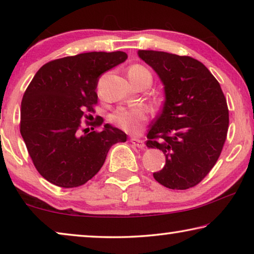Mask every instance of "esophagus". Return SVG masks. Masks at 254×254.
<instances>
[{
    "label": "esophagus",
    "mask_w": 254,
    "mask_h": 254,
    "mask_svg": "<svg viewBox=\"0 0 254 254\" xmlns=\"http://www.w3.org/2000/svg\"><path fill=\"white\" fill-rule=\"evenodd\" d=\"M131 142L135 145V147H137L139 149H144L145 144H144V141L143 140H140L137 139V137H131Z\"/></svg>",
    "instance_id": "esophagus-1"
}]
</instances>
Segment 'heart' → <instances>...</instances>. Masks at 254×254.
Wrapping results in <instances>:
<instances>
[{"mask_svg": "<svg viewBox=\"0 0 254 254\" xmlns=\"http://www.w3.org/2000/svg\"><path fill=\"white\" fill-rule=\"evenodd\" d=\"M142 74H150L147 68L141 65H134L128 68V76H139ZM111 121L115 126L122 128L128 133H136L143 127L145 122L148 121V111L144 107H119L112 114Z\"/></svg>", "mask_w": 254, "mask_h": 254, "instance_id": "obj_1", "label": "heart"}]
</instances>
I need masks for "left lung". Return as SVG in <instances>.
Listing matches in <instances>:
<instances>
[{
    "label": "left lung",
    "instance_id": "obj_1",
    "mask_svg": "<svg viewBox=\"0 0 254 254\" xmlns=\"http://www.w3.org/2000/svg\"><path fill=\"white\" fill-rule=\"evenodd\" d=\"M165 89L161 113L148 132V148L165 153L166 165L153 173L162 186L188 189L216 163L226 140L229 110L220 83L198 60L165 51L139 50Z\"/></svg>",
    "mask_w": 254,
    "mask_h": 254
}]
</instances>
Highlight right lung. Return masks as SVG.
<instances>
[{
	"instance_id": "obj_1",
	"label": "right lung",
	"mask_w": 254,
	"mask_h": 254,
	"mask_svg": "<svg viewBox=\"0 0 254 254\" xmlns=\"http://www.w3.org/2000/svg\"><path fill=\"white\" fill-rule=\"evenodd\" d=\"M123 51H93L51 60L42 66L29 84L21 103L20 132L32 162L49 183L63 188H74L95 176L112 145L126 142L127 134L102 118L92 132L84 128L81 120H88L97 104L100 76L126 62Z\"/></svg>"
}]
</instances>
